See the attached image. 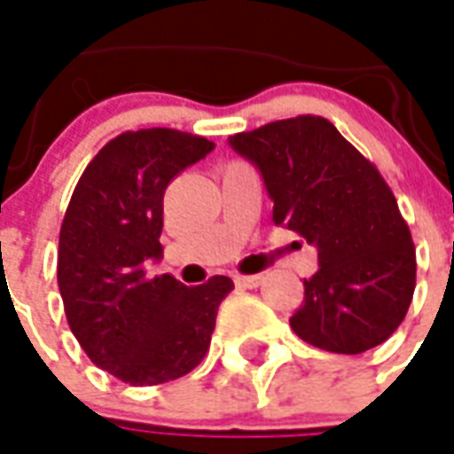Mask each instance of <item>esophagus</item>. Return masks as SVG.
I'll use <instances>...</instances> for the list:
<instances>
[{
	"label": "esophagus",
	"mask_w": 454,
	"mask_h": 454,
	"mask_svg": "<svg viewBox=\"0 0 454 454\" xmlns=\"http://www.w3.org/2000/svg\"><path fill=\"white\" fill-rule=\"evenodd\" d=\"M233 281L238 288H257L262 284V277L260 274H236Z\"/></svg>",
	"instance_id": "obj_1"
}]
</instances>
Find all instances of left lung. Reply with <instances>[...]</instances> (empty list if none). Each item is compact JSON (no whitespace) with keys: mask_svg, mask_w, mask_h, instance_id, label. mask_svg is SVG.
Segmentation results:
<instances>
[{"mask_svg":"<svg viewBox=\"0 0 454 454\" xmlns=\"http://www.w3.org/2000/svg\"><path fill=\"white\" fill-rule=\"evenodd\" d=\"M228 142L260 168L274 226L317 247L320 270L303 278L291 330L332 354L382 344L411 305L416 250L380 170L320 115L277 120Z\"/></svg>","mask_w":454,"mask_h":454,"instance_id":"1","label":"left lung"}]
</instances>
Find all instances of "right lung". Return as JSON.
I'll return each mask as SVG.
<instances>
[{"label": "right lung", "mask_w": 454, "mask_h": 454, "mask_svg": "<svg viewBox=\"0 0 454 454\" xmlns=\"http://www.w3.org/2000/svg\"><path fill=\"white\" fill-rule=\"evenodd\" d=\"M211 149L209 139L168 127L117 134L82 173L59 228L57 284L69 330L93 364L134 387L194 371L233 291L228 277L200 286L146 277V262L163 253L168 184Z\"/></svg>", "instance_id": "obj_1"}]
</instances>
